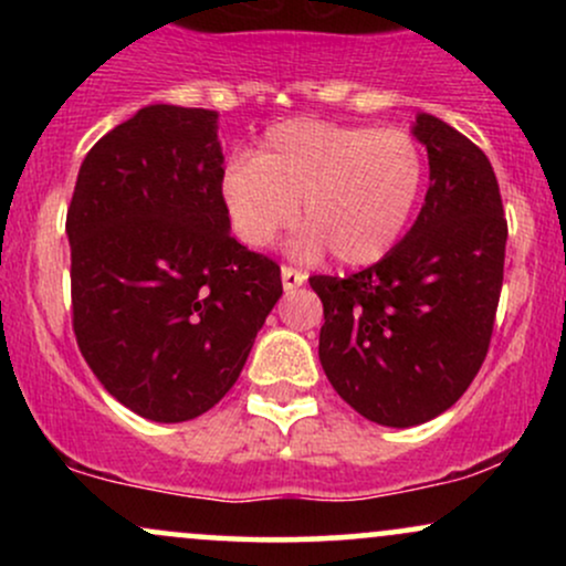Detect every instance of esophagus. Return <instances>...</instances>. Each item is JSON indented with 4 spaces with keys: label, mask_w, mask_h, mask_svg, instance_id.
I'll return each mask as SVG.
<instances>
[{
    "label": "esophagus",
    "mask_w": 566,
    "mask_h": 566,
    "mask_svg": "<svg viewBox=\"0 0 566 566\" xmlns=\"http://www.w3.org/2000/svg\"><path fill=\"white\" fill-rule=\"evenodd\" d=\"M303 282H305V274H303V271L292 269V265H282V284H284V290H295V287H301Z\"/></svg>",
    "instance_id": "esophagus-1"
}]
</instances>
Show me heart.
Returning <instances> with one entry per match:
<instances>
[{"label":"heart","instance_id":"heart-1","mask_svg":"<svg viewBox=\"0 0 566 566\" xmlns=\"http://www.w3.org/2000/svg\"><path fill=\"white\" fill-rule=\"evenodd\" d=\"M426 186L423 146L405 129L292 119L271 127L252 157L220 175L231 231L265 247L290 220L303 223L295 250L367 265L407 231Z\"/></svg>","mask_w":566,"mask_h":566}]
</instances>
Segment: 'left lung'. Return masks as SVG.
I'll return each instance as SVG.
<instances>
[{"label":"left lung","mask_w":566,"mask_h":566,"mask_svg":"<svg viewBox=\"0 0 566 566\" xmlns=\"http://www.w3.org/2000/svg\"><path fill=\"white\" fill-rule=\"evenodd\" d=\"M431 186L407 237L350 276H311L322 297L319 361L343 401L391 428L450 409L490 350L503 287V199L465 135L420 114Z\"/></svg>","instance_id":"1"}]
</instances>
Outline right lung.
I'll return each mask as SVG.
<instances>
[{"mask_svg":"<svg viewBox=\"0 0 566 566\" xmlns=\"http://www.w3.org/2000/svg\"><path fill=\"white\" fill-rule=\"evenodd\" d=\"M218 114L140 108L90 148L71 197V324L95 378L157 423L216 407L282 297L231 237Z\"/></svg>","mask_w":566,"mask_h":566,"instance_id":"obj_1","label":"right lung"}]
</instances>
